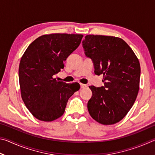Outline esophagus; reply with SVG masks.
<instances>
[{"label":"esophagus","mask_w":155,"mask_h":155,"mask_svg":"<svg viewBox=\"0 0 155 155\" xmlns=\"http://www.w3.org/2000/svg\"><path fill=\"white\" fill-rule=\"evenodd\" d=\"M80 86H81V88H85L87 87V85H85V84H83V83H80Z\"/></svg>","instance_id":"34e87169"}]
</instances>
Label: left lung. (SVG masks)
Returning a JSON list of instances; mask_svg holds the SVG:
<instances>
[{
    "label": "left lung",
    "instance_id": "left-lung-1",
    "mask_svg": "<svg viewBox=\"0 0 155 155\" xmlns=\"http://www.w3.org/2000/svg\"><path fill=\"white\" fill-rule=\"evenodd\" d=\"M85 55L91 59L94 72L103 74L104 86H90V115L102 124L120 122L134 104L140 89V64L130 47L121 38L88 35L83 40Z\"/></svg>",
    "mask_w": 155,
    "mask_h": 155
}]
</instances>
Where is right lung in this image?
Wrapping results in <instances>:
<instances>
[{
    "label": "right lung",
    "mask_w": 155,
    "mask_h": 155,
    "mask_svg": "<svg viewBox=\"0 0 155 155\" xmlns=\"http://www.w3.org/2000/svg\"><path fill=\"white\" fill-rule=\"evenodd\" d=\"M83 35L54 33L39 37L26 50L19 65L21 96L37 119L51 122L64 114L68 99L80 89L78 83L57 81L54 75L78 48Z\"/></svg>",
    "instance_id": "1"
}]
</instances>
